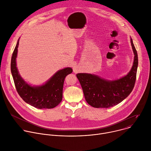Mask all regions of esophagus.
<instances>
[{
    "label": "esophagus",
    "mask_w": 151,
    "mask_h": 151,
    "mask_svg": "<svg viewBox=\"0 0 151 151\" xmlns=\"http://www.w3.org/2000/svg\"><path fill=\"white\" fill-rule=\"evenodd\" d=\"M74 72L75 73H76L77 72V69H76V68H75V69H74Z\"/></svg>",
    "instance_id": "1"
}]
</instances>
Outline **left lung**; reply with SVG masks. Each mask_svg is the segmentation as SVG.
<instances>
[{
	"mask_svg": "<svg viewBox=\"0 0 151 151\" xmlns=\"http://www.w3.org/2000/svg\"><path fill=\"white\" fill-rule=\"evenodd\" d=\"M134 61L128 74L119 78L109 80L97 75L78 73L76 75L86 102L95 108H109L122 102L132 92L135 85L138 55L131 37Z\"/></svg>",
	"mask_w": 151,
	"mask_h": 151,
	"instance_id": "8db88e82",
	"label": "left lung"
}]
</instances>
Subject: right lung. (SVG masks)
Instances as JSON below:
<instances>
[{
    "label": "right lung",
    "instance_id": "add662e5",
    "mask_svg": "<svg viewBox=\"0 0 151 151\" xmlns=\"http://www.w3.org/2000/svg\"><path fill=\"white\" fill-rule=\"evenodd\" d=\"M19 40L20 38L17 42L11 62V71L17 91L26 103L33 107L40 109L55 107L62 101L65 78L73 72V69L67 67L58 71L41 85L29 84L21 77L17 67Z\"/></svg>",
    "mask_w": 151,
    "mask_h": 151
}]
</instances>
